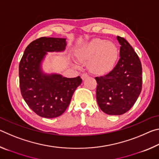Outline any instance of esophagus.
<instances>
[{"instance_id":"1","label":"esophagus","mask_w":159,"mask_h":159,"mask_svg":"<svg viewBox=\"0 0 159 159\" xmlns=\"http://www.w3.org/2000/svg\"><path fill=\"white\" fill-rule=\"evenodd\" d=\"M88 77V75L87 74H83L82 76H81V79L83 80H85V79H87Z\"/></svg>"}]
</instances>
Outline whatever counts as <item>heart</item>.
Returning a JSON list of instances; mask_svg holds the SVG:
<instances>
[{"mask_svg": "<svg viewBox=\"0 0 159 159\" xmlns=\"http://www.w3.org/2000/svg\"><path fill=\"white\" fill-rule=\"evenodd\" d=\"M78 61L89 63L92 73L103 75L112 71L118 58V48L114 43L95 39L80 48L76 54Z\"/></svg>", "mask_w": 159, "mask_h": 159, "instance_id": "obj_1", "label": "heart"}]
</instances>
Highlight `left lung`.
<instances>
[{
    "label": "left lung",
    "mask_w": 159,
    "mask_h": 159,
    "mask_svg": "<svg viewBox=\"0 0 159 159\" xmlns=\"http://www.w3.org/2000/svg\"><path fill=\"white\" fill-rule=\"evenodd\" d=\"M120 59L111 72L96 77V98L99 108L109 115H121L134 105L142 90V64L124 38L117 36Z\"/></svg>",
    "instance_id": "1"
}]
</instances>
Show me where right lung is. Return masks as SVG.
Here are the masks:
<instances>
[{"mask_svg": "<svg viewBox=\"0 0 159 159\" xmlns=\"http://www.w3.org/2000/svg\"><path fill=\"white\" fill-rule=\"evenodd\" d=\"M66 39L41 37L26 48L19 66L21 95L28 106L43 118L60 116L69 105L72 95L81 84L80 76L63 77L46 74L41 64L48 52H63Z\"/></svg>", "mask_w": 159, "mask_h": 159, "instance_id": "1", "label": "right lung"}]
</instances>
